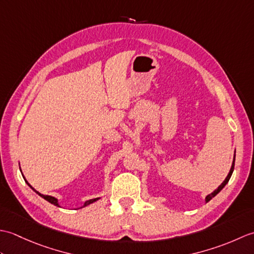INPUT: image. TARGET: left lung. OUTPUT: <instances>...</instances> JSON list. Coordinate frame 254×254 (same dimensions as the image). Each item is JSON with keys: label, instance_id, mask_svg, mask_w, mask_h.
I'll return each mask as SVG.
<instances>
[{"label": "left lung", "instance_id": "1", "mask_svg": "<svg viewBox=\"0 0 254 254\" xmlns=\"http://www.w3.org/2000/svg\"><path fill=\"white\" fill-rule=\"evenodd\" d=\"M235 159H236V150H235V155H234V160H233V165H231V168H230V170H229V174L227 175V177H226V179L223 181V183H222V185H220L217 189H216V190H215V191H213L212 193H210V194H208V195H206V197H205V202H208V201H210V199H212L214 196H216L217 195V194L220 192V191H222L223 190V189H224V187L226 186V185H227V183H228V181H229V179H230V177H231V175H233V172H234V168H235Z\"/></svg>", "mask_w": 254, "mask_h": 254}]
</instances>
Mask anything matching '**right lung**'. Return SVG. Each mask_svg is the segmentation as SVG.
I'll list each match as a JSON object with an SVG mask.
<instances>
[{
    "label": "right lung",
    "mask_w": 254,
    "mask_h": 254,
    "mask_svg": "<svg viewBox=\"0 0 254 254\" xmlns=\"http://www.w3.org/2000/svg\"><path fill=\"white\" fill-rule=\"evenodd\" d=\"M19 169H20V167H19ZM21 171V170H20ZM24 177V176H23ZM24 180L26 181V183H27V185H28L31 189H32V190H34L37 194H38V195H39V196H41L42 198H45L46 199V201H48V202H49V203H51V204H53V205H56V206H58V207H61V205L60 204H59V199L57 198V197H55V196H51V195H44V194H41L40 192H38L37 190H35V189L34 188H32L30 185H29V183H28V181H27L26 179H25V177H24ZM101 197H96V198H91V199H88V201H86L83 205H82V206H80V207H78V208H83V207H85V206H87V205H89V204H91V203H94V202H96V201H98V199H100ZM77 208V209H78Z\"/></svg>",
    "instance_id": "obj_1"
}]
</instances>
